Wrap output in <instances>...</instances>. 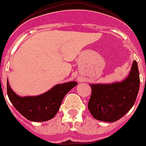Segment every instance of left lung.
Listing matches in <instances>:
<instances>
[{"label":"left lung","mask_w":146,"mask_h":146,"mask_svg":"<svg viewBox=\"0 0 146 146\" xmlns=\"http://www.w3.org/2000/svg\"><path fill=\"white\" fill-rule=\"evenodd\" d=\"M139 73L133 60L131 70L124 80L111 84H91L92 95L88 108L95 119L114 122L132 108L139 89Z\"/></svg>","instance_id":"obj_1"}]
</instances>
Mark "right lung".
<instances>
[{
    "instance_id": "obj_1",
    "label": "right lung",
    "mask_w": 146,
    "mask_h": 146,
    "mask_svg": "<svg viewBox=\"0 0 146 146\" xmlns=\"http://www.w3.org/2000/svg\"><path fill=\"white\" fill-rule=\"evenodd\" d=\"M76 85L77 82L71 81L56 85L40 96L20 97L11 89L7 80V92L13 105L22 115L31 121L42 122L56 115L64 96Z\"/></svg>"
}]
</instances>
